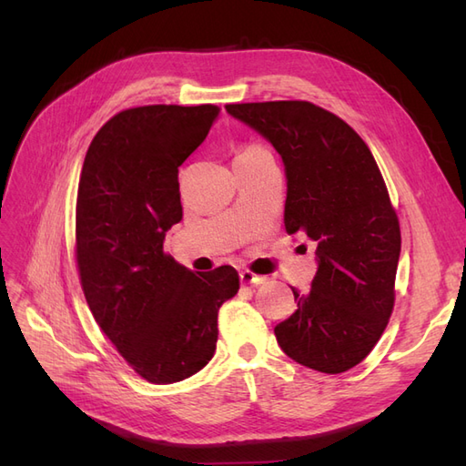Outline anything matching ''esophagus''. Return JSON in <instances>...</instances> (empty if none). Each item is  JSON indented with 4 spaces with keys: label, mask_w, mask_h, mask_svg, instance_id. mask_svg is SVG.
<instances>
[{
    "label": "esophagus",
    "mask_w": 466,
    "mask_h": 466,
    "mask_svg": "<svg viewBox=\"0 0 466 466\" xmlns=\"http://www.w3.org/2000/svg\"><path fill=\"white\" fill-rule=\"evenodd\" d=\"M238 278H241V284H252V286L266 284V278L264 276H257V274H252L248 270H243L241 274H238Z\"/></svg>",
    "instance_id": "obj_1"
}]
</instances>
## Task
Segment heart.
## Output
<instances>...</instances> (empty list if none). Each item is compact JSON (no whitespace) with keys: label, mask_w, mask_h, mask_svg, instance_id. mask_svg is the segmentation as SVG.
<instances>
[{"label":"heart","mask_w":466,"mask_h":466,"mask_svg":"<svg viewBox=\"0 0 466 466\" xmlns=\"http://www.w3.org/2000/svg\"><path fill=\"white\" fill-rule=\"evenodd\" d=\"M255 151H266V149H262V147H258V146H250V147H247L245 151H241L238 155H243V153H255Z\"/></svg>","instance_id":"b5f03b06"}]
</instances>
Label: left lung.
I'll use <instances>...</instances> for the list:
<instances>
[{
  "instance_id": "8db88e82",
  "label": "left lung",
  "mask_w": 466,
  "mask_h": 466,
  "mask_svg": "<svg viewBox=\"0 0 466 466\" xmlns=\"http://www.w3.org/2000/svg\"><path fill=\"white\" fill-rule=\"evenodd\" d=\"M286 167L284 223L317 243L311 291L291 288L298 311L274 329L305 368L342 373L370 354L394 305L399 218L370 147L338 118L307 101L228 105Z\"/></svg>"
}]
</instances>
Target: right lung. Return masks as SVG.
<instances>
[{"mask_svg": "<svg viewBox=\"0 0 466 466\" xmlns=\"http://www.w3.org/2000/svg\"><path fill=\"white\" fill-rule=\"evenodd\" d=\"M219 106L151 105L118 112L83 161L76 241L81 288L101 330L155 385L198 373L214 358L218 311L238 291L233 266L192 272L163 252L182 219L178 167Z\"/></svg>", "mask_w": 466, "mask_h": 466, "instance_id": "right-lung-1", "label": "right lung"}]
</instances>
